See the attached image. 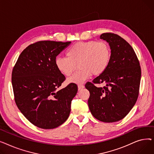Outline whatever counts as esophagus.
<instances>
[{
	"mask_svg": "<svg viewBox=\"0 0 154 154\" xmlns=\"http://www.w3.org/2000/svg\"><path fill=\"white\" fill-rule=\"evenodd\" d=\"M84 88V85H78V90L79 91L82 90V88Z\"/></svg>",
	"mask_w": 154,
	"mask_h": 154,
	"instance_id": "34e87169",
	"label": "esophagus"
}]
</instances>
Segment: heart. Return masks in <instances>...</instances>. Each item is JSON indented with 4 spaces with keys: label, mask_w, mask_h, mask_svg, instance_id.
Listing matches in <instances>:
<instances>
[{
    "label": "heart",
    "mask_w": 154,
    "mask_h": 154,
    "mask_svg": "<svg viewBox=\"0 0 154 154\" xmlns=\"http://www.w3.org/2000/svg\"><path fill=\"white\" fill-rule=\"evenodd\" d=\"M66 57L55 59L57 69L62 75L69 77L77 66L79 70L67 82L81 84L92 75L98 76L106 71L110 63L111 50L109 44L103 41L79 42L69 48Z\"/></svg>",
    "instance_id": "heart-1"
}]
</instances>
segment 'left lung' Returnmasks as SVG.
I'll return each instance as SVG.
<instances>
[{"instance_id": "1", "label": "left lung", "mask_w": 154, "mask_h": 154, "mask_svg": "<svg viewBox=\"0 0 154 154\" xmlns=\"http://www.w3.org/2000/svg\"><path fill=\"white\" fill-rule=\"evenodd\" d=\"M100 39L109 43L111 59L103 74L87 82L88 107L92 116L103 122H115L124 119L138 98L141 69L131 45L119 35L103 33ZM105 83L103 88L94 83Z\"/></svg>"}]
</instances>
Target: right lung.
Listing matches in <instances>:
<instances>
[{
    "mask_svg": "<svg viewBox=\"0 0 154 154\" xmlns=\"http://www.w3.org/2000/svg\"><path fill=\"white\" fill-rule=\"evenodd\" d=\"M71 42L44 40L29 45L19 57L12 70L15 101L26 118L34 125L52 129L68 119L76 84L61 90L66 77L57 69L55 60Z\"/></svg>",
    "mask_w": 154,
    "mask_h": 154,
    "instance_id": "right-lung-1",
    "label": "right lung"
}]
</instances>
